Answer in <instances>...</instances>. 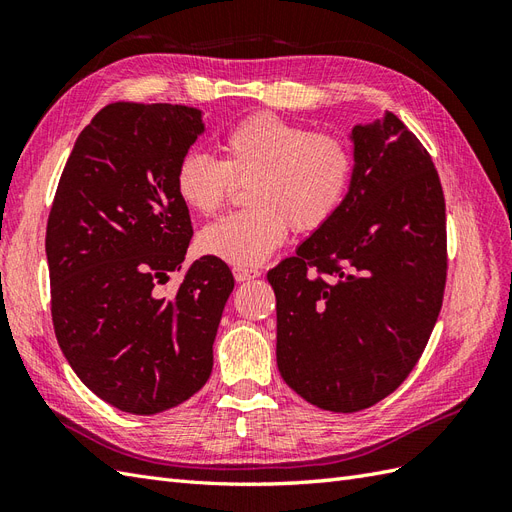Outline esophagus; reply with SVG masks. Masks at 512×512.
Instances as JSON below:
<instances>
[{"label":"esophagus","instance_id":"34e87169","mask_svg":"<svg viewBox=\"0 0 512 512\" xmlns=\"http://www.w3.org/2000/svg\"><path fill=\"white\" fill-rule=\"evenodd\" d=\"M232 273H235L237 282H250V280H254V277L260 275V271L254 267H235L232 269Z\"/></svg>","mask_w":512,"mask_h":512}]
</instances>
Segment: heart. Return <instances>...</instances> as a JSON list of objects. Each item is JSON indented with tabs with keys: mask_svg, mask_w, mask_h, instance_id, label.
I'll list each match as a JSON object with an SVG mask.
<instances>
[{
	"mask_svg": "<svg viewBox=\"0 0 512 512\" xmlns=\"http://www.w3.org/2000/svg\"><path fill=\"white\" fill-rule=\"evenodd\" d=\"M220 162L188 153L175 170L181 203L198 215L218 213L235 183L245 205L207 226L198 247L235 267H254L284 243L288 232L312 235L342 209L354 177L352 145L337 132L309 128L271 113L232 126L218 143Z\"/></svg>",
	"mask_w": 512,
	"mask_h": 512,
	"instance_id": "b5f03b06",
	"label": "heart"
}]
</instances>
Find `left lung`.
Instances as JSON below:
<instances>
[{
	"mask_svg": "<svg viewBox=\"0 0 512 512\" xmlns=\"http://www.w3.org/2000/svg\"><path fill=\"white\" fill-rule=\"evenodd\" d=\"M335 218L267 273L277 367L309 404L361 412L404 382L446 286V205L429 151L397 115L356 126Z\"/></svg>",
	"mask_w": 512,
	"mask_h": 512,
	"instance_id": "left-lung-1",
	"label": "left lung"
}]
</instances>
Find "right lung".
<instances>
[{
	"mask_svg": "<svg viewBox=\"0 0 512 512\" xmlns=\"http://www.w3.org/2000/svg\"><path fill=\"white\" fill-rule=\"evenodd\" d=\"M203 111L113 102L79 134L46 222L51 316L61 352L89 391L151 416L205 386L235 277L198 258L175 292L194 235L175 170L203 134Z\"/></svg>",
	"mask_w": 512,
	"mask_h": 512,
	"instance_id": "add662e5",
	"label": "right lung"
}]
</instances>
